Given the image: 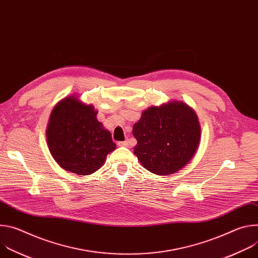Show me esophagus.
I'll return each mask as SVG.
<instances>
[{"label":"esophagus","instance_id":"1","mask_svg":"<svg viewBox=\"0 0 258 258\" xmlns=\"http://www.w3.org/2000/svg\"><path fill=\"white\" fill-rule=\"evenodd\" d=\"M119 146H123V147H128L130 142L128 141H124V142H118Z\"/></svg>","mask_w":258,"mask_h":258}]
</instances>
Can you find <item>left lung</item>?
<instances>
[{
	"label": "left lung",
	"instance_id": "1",
	"mask_svg": "<svg viewBox=\"0 0 258 258\" xmlns=\"http://www.w3.org/2000/svg\"><path fill=\"white\" fill-rule=\"evenodd\" d=\"M200 134L197 115L187 104L172 101L153 106L134 124L133 135L138 141L134 152L146 169L171 174L194 156Z\"/></svg>",
	"mask_w": 258,
	"mask_h": 258
}]
</instances>
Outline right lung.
<instances>
[{"mask_svg":"<svg viewBox=\"0 0 258 258\" xmlns=\"http://www.w3.org/2000/svg\"><path fill=\"white\" fill-rule=\"evenodd\" d=\"M96 115L92 105L75 97L65 98L54 107L47 141L52 156L63 169L79 175L91 174L116 148L111 134L103 128Z\"/></svg>","mask_w":258,"mask_h":258,"instance_id":"obj_1","label":"right lung"}]
</instances>
